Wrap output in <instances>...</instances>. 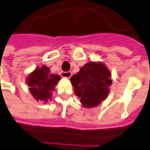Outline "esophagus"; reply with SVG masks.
<instances>
[{
	"mask_svg": "<svg viewBox=\"0 0 150 150\" xmlns=\"http://www.w3.org/2000/svg\"><path fill=\"white\" fill-rule=\"evenodd\" d=\"M72 74V72H70V71H68V72H61V76H62V77H63V78H71Z\"/></svg>",
	"mask_w": 150,
	"mask_h": 150,
	"instance_id": "esophagus-1",
	"label": "esophagus"
}]
</instances>
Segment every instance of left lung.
Segmentation results:
<instances>
[{"label": "left lung", "instance_id": "left-lung-1", "mask_svg": "<svg viewBox=\"0 0 150 150\" xmlns=\"http://www.w3.org/2000/svg\"><path fill=\"white\" fill-rule=\"evenodd\" d=\"M110 78V72L103 64L88 62L71 77V82L81 103L85 108H93L107 98L112 83Z\"/></svg>", "mask_w": 150, "mask_h": 150}]
</instances>
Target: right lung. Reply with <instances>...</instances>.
I'll return each instance as SVG.
<instances>
[{"mask_svg": "<svg viewBox=\"0 0 150 150\" xmlns=\"http://www.w3.org/2000/svg\"><path fill=\"white\" fill-rule=\"evenodd\" d=\"M61 79L60 76L50 73L49 67L42 66L32 72L27 78L30 92L37 100L48 102L51 100L52 91Z\"/></svg>", "mask_w": 150, "mask_h": 150, "instance_id": "add662e5", "label": "right lung"}]
</instances>
